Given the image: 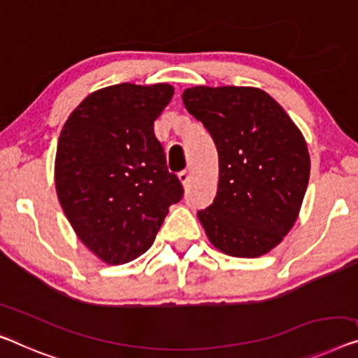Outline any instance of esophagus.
<instances>
[{
	"label": "esophagus",
	"mask_w": 358,
	"mask_h": 358,
	"mask_svg": "<svg viewBox=\"0 0 358 358\" xmlns=\"http://www.w3.org/2000/svg\"><path fill=\"white\" fill-rule=\"evenodd\" d=\"M178 178L183 185H188L189 183V178H191V173L189 170H181V172L178 173Z\"/></svg>",
	"instance_id": "1"
}]
</instances>
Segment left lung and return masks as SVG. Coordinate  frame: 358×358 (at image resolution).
Here are the masks:
<instances>
[{
  "label": "left lung",
  "mask_w": 358,
  "mask_h": 358,
  "mask_svg": "<svg viewBox=\"0 0 358 358\" xmlns=\"http://www.w3.org/2000/svg\"><path fill=\"white\" fill-rule=\"evenodd\" d=\"M185 108L210 133L218 152V188L197 212L207 238L233 257H259L294 225L310 157L302 133L262 90L194 87Z\"/></svg>",
  "instance_id": "8db88e82"
}]
</instances>
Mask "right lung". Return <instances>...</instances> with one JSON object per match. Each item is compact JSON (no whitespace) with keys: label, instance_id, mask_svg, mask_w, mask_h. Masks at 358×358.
I'll return each instance as SVG.
<instances>
[{"label":"right lung","instance_id":"add662e5","mask_svg":"<svg viewBox=\"0 0 358 358\" xmlns=\"http://www.w3.org/2000/svg\"><path fill=\"white\" fill-rule=\"evenodd\" d=\"M167 83H120L87 96L69 117L56 152V191L85 246L112 265L151 248L169 207L183 197L154 135L170 103Z\"/></svg>","mask_w":358,"mask_h":358}]
</instances>
